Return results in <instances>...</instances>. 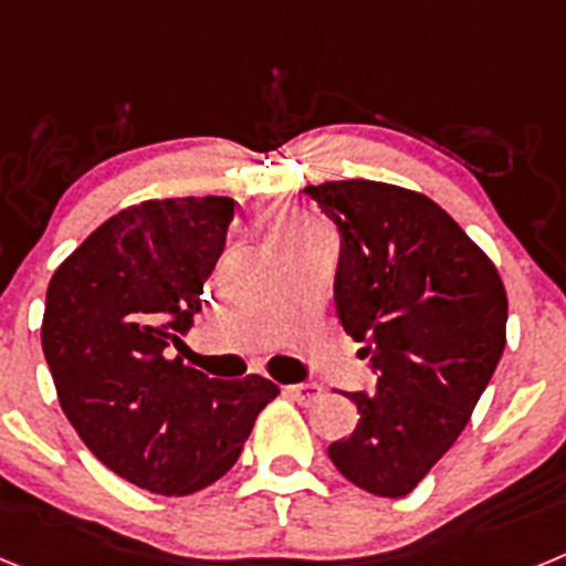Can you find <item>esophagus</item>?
<instances>
[{
    "label": "esophagus",
    "mask_w": 566,
    "mask_h": 566,
    "mask_svg": "<svg viewBox=\"0 0 566 566\" xmlns=\"http://www.w3.org/2000/svg\"><path fill=\"white\" fill-rule=\"evenodd\" d=\"M286 394L292 399H297L300 405H314L319 397H323V388L314 382H300V385H289Z\"/></svg>",
    "instance_id": "34e87169"
}]
</instances>
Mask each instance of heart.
I'll return each instance as SVG.
<instances>
[{"mask_svg":"<svg viewBox=\"0 0 566 566\" xmlns=\"http://www.w3.org/2000/svg\"><path fill=\"white\" fill-rule=\"evenodd\" d=\"M303 232H317L308 221H280L277 223V238H292V234H303Z\"/></svg>","mask_w":566,"mask_h":566,"instance_id":"heart-1","label":"heart"}]
</instances>
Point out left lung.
Masks as SVG:
<instances>
[{"instance_id":"obj_1","label":"left lung","mask_w":566,"mask_h":566,"mask_svg":"<svg viewBox=\"0 0 566 566\" xmlns=\"http://www.w3.org/2000/svg\"><path fill=\"white\" fill-rule=\"evenodd\" d=\"M337 223V312L371 357L377 391L345 394L359 422L328 448L365 493L408 496L451 451L507 343L493 260L428 195L382 181L306 187Z\"/></svg>"}]
</instances>
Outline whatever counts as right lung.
Masks as SVG:
<instances>
[{"mask_svg": "<svg viewBox=\"0 0 566 566\" xmlns=\"http://www.w3.org/2000/svg\"><path fill=\"white\" fill-rule=\"evenodd\" d=\"M232 198L122 209L64 258L44 300L42 348L59 405L115 476L161 496L209 488L238 462L272 379H209L169 345L201 312Z\"/></svg>", "mask_w": 566, "mask_h": 566, "instance_id": "obj_1", "label": "right lung"}]
</instances>
